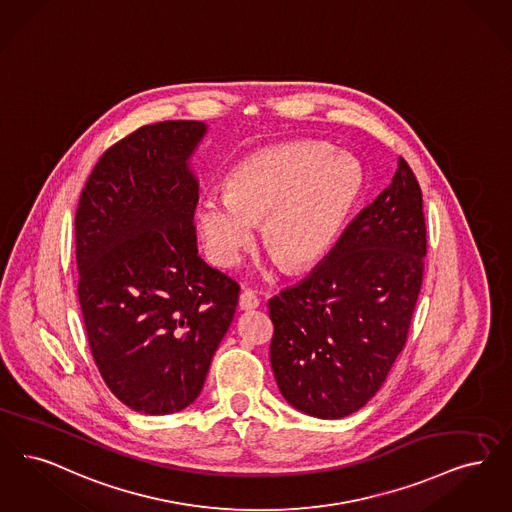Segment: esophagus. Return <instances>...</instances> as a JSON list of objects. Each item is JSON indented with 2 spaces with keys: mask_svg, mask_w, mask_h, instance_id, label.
Returning a JSON list of instances; mask_svg holds the SVG:
<instances>
[{
  "mask_svg": "<svg viewBox=\"0 0 512 512\" xmlns=\"http://www.w3.org/2000/svg\"><path fill=\"white\" fill-rule=\"evenodd\" d=\"M259 307V297L251 291V289H244L240 295V308L242 310H253Z\"/></svg>",
  "mask_w": 512,
  "mask_h": 512,
  "instance_id": "esophagus-1",
  "label": "esophagus"
}]
</instances>
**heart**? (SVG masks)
I'll return each instance as SVG.
<instances>
[{"label": "heart", "instance_id": "obj_1", "mask_svg": "<svg viewBox=\"0 0 512 512\" xmlns=\"http://www.w3.org/2000/svg\"><path fill=\"white\" fill-rule=\"evenodd\" d=\"M364 186L360 164L322 143L282 144L236 165L226 190H207L196 204V225L209 259L238 263L263 221V244L280 265L301 270L318 263L347 223Z\"/></svg>", "mask_w": 512, "mask_h": 512}]
</instances>
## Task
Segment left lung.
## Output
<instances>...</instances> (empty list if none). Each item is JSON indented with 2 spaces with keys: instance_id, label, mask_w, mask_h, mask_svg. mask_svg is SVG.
Here are the masks:
<instances>
[{
  "instance_id": "left-lung-1",
  "label": "left lung",
  "mask_w": 512,
  "mask_h": 512,
  "mask_svg": "<svg viewBox=\"0 0 512 512\" xmlns=\"http://www.w3.org/2000/svg\"><path fill=\"white\" fill-rule=\"evenodd\" d=\"M423 194L404 158L312 274L268 301L282 396L320 419L364 408L406 347L423 284Z\"/></svg>"
}]
</instances>
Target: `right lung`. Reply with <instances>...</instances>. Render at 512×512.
Segmentation results:
<instances>
[{"mask_svg": "<svg viewBox=\"0 0 512 512\" xmlns=\"http://www.w3.org/2000/svg\"><path fill=\"white\" fill-rule=\"evenodd\" d=\"M205 123L143 125L93 167L76 209L78 297L93 360L127 408L165 415L204 389L240 286L198 255V181L186 160Z\"/></svg>", "mask_w": 512, "mask_h": 512, "instance_id": "add662e5", "label": "right lung"}]
</instances>
